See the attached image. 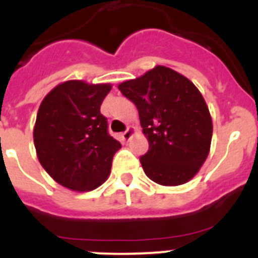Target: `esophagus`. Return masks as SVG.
Returning <instances> with one entry per match:
<instances>
[{
  "mask_svg": "<svg viewBox=\"0 0 258 258\" xmlns=\"http://www.w3.org/2000/svg\"><path fill=\"white\" fill-rule=\"evenodd\" d=\"M134 133V127H127L126 131L124 132V133H121V140L122 141H129L131 140V137H132V134Z\"/></svg>",
  "mask_w": 258,
  "mask_h": 258,
  "instance_id": "obj_1",
  "label": "esophagus"
}]
</instances>
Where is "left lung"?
<instances>
[{
	"instance_id": "left-lung-1",
	"label": "left lung",
	"mask_w": 258,
	"mask_h": 258,
	"mask_svg": "<svg viewBox=\"0 0 258 258\" xmlns=\"http://www.w3.org/2000/svg\"><path fill=\"white\" fill-rule=\"evenodd\" d=\"M136 104L149 151L140 157L146 175L163 186H178L199 172L209 154L212 117L190 80L157 66L118 85Z\"/></svg>"
}]
</instances>
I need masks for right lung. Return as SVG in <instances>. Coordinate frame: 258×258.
<instances>
[{"label":"right lung","instance_id":"right-lung-1","mask_svg":"<svg viewBox=\"0 0 258 258\" xmlns=\"http://www.w3.org/2000/svg\"><path fill=\"white\" fill-rule=\"evenodd\" d=\"M109 90V84L71 80L52 89L38 108L33 129L37 157L64 187L94 190L109 175L113 155L121 147L101 113Z\"/></svg>","mask_w":258,"mask_h":258}]
</instances>
